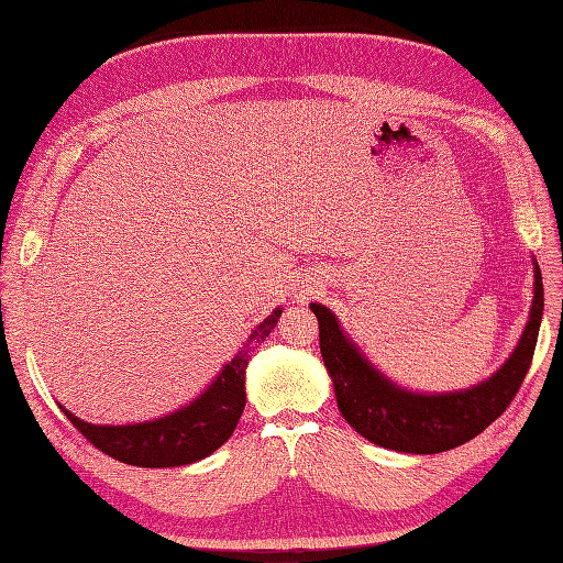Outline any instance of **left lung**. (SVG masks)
Wrapping results in <instances>:
<instances>
[{
  "label": "left lung",
  "mask_w": 563,
  "mask_h": 563,
  "mask_svg": "<svg viewBox=\"0 0 563 563\" xmlns=\"http://www.w3.org/2000/svg\"><path fill=\"white\" fill-rule=\"evenodd\" d=\"M533 277L531 314L509 360L488 380L441 395H420L385 378L343 333L335 314L312 302L323 366L333 380L340 413L371 444L401 453H441L482 434L512 404L531 368L544 308L536 261Z\"/></svg>",
  "instance_id": "1"
}]
</instances>
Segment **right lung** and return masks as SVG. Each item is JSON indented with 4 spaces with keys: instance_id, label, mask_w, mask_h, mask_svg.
Segmentation results:
<instances>
[{
    "instance_id": "1",
    "label": "right lung",
    "mask_w": 563,
    "mask_h": 563,
    "mask_svg": "<svg viewBox=\"0 0 563 563\" xmlns=\"http://www.w3.org/2000/svg\"><path fill=\"white\" fill-rule=\"evenodd\" d=\"M282 308L253 329L244 347L223 366L201 395L164 418L133 424H91L67 408L60 411L96 449L135 467H180L211 455L232 437L246 406L244 376L251 354L277 327Z\"/></svg>"
}]
</instances>
